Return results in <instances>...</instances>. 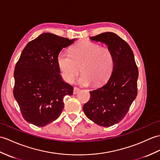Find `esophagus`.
<instances>
[{"instance_id":"1","label":"esophagus","mask_w":160,"mask_h":160,"mask_svg":"<svg viewBox=\"0 0 160 160\" xmlns=\"http://www.w3.org/2000/svg\"><path fill=\"white\" fill-rule=\"evenodd\" d=\"M80 91V89L78 88H77V87H74L73 88V93L75 95V94H76L77 92H78V91Z\"/></svg>"}]
</instances>
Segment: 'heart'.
I'll list each match as a JSON object with an SVG mask.
<instances>
[{
	"instance_id": "b5f03b06",
	"label": "heart",
	"mask_w": 160,
	"mask_h": 160,
	"mask_svg": "<svg viewBox=\"0 0 160 160\" xmlns=\"http://www.w3.org/2000/svg\"><path fill=\"white\" fill-rule=\"evenodd\" d=\"M57 63L62 78L70 82L80 72L82 75L78 80L82 86H95L109 79L114 68V57L108 48L101 47L91 42H83L73 46L70 54L61 52Z\"/></svg>"
}]
</instances>
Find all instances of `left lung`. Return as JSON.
Returning a JSON list of instances; mask_svg holds the SVG:
<instances>
[{"mask_svg":"<svg viewBox=\"0 0 160 160\" xmlns=\"http://www.w3.org/2000/svg\"><path fill=\"white\" fill-rule=\"evenodd\" d=\"M90 39L108 46L113 54L114 68L108 81L90 91L83 111L95 123L110 127L125 117L136 98L138 70L132 48L117 34L106 32Z\"/></svg>","mask_w":160,"mask_h":160,"instance_id":"left-lung-1","label":"left lung"}]
</instances>
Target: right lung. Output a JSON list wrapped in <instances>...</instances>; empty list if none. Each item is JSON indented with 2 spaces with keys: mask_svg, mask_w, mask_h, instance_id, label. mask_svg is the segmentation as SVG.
<instances>
[{
  "mask_svg": "<svg viewBox=\"0 0 160 160\" xmlns=\"http://www.w3.org/2000/svg\"><path fill=\"white\" fill-rule=\"evenodd\" d=\"M75 40L43 32L24 48L15 67L13 96L28 122L43 127L61 115L73 88L63 81L57 58Z\"/></svg>",
  "mask_w": 160,
  "mask_h": 160,
  "instance_id": "right-lung-1",
  "label": "right lung"
}]
</instances>
